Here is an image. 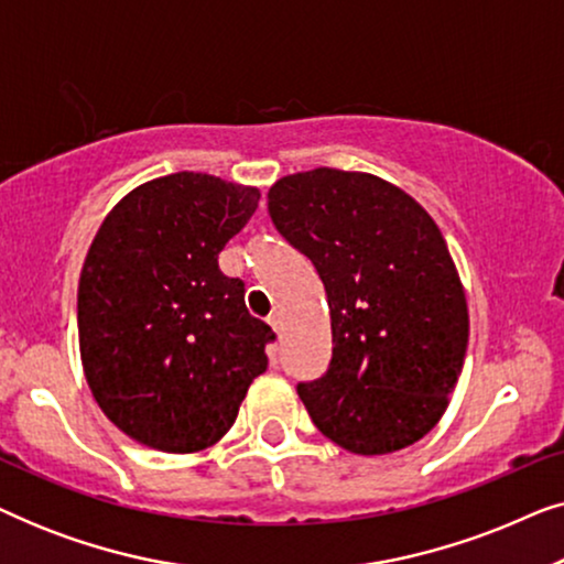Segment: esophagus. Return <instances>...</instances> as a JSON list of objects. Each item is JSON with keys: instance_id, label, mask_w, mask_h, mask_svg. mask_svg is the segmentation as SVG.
I'll use <instances>...</instances> for the list:
<instances>
[{"instance_id": "1", "label": "esophagus", "mask_w": 564, "mask_h": 564, "mask_svg": "<svg viewBox=\"0 0 564 564\" xmlns=\"http://www.w3.org/2000/svg\"><path fill=\"white\" fill-rule=\"evenodd\" d=\"M269 326H272V330L276 336L282 334V323H280V318H276V315H272V318H269Z\"/></svg>"}]
</instances>
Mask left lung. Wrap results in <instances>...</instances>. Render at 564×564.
<instances>
[{"label":"left lung","mask_w":564,"mask_h":564,"mask_svg":"<svg viewBox=\"0 0 564 564\" xmlns=\"http://www.w3.org/2000/svg\"><path fill=\"white\" fill-rule=\"evenodd\" d=\"M269 215L328 297V369L297 384L313 423L361 457L415 444L442 421L469 338L465 288L434 218L380 176L328 166L276 180Z\"/></svg>","instance_id":"left-lung-1"}]
</instances>
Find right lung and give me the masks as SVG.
Returning a JSON list of instances; mask_svg holds the SVG:
<instances>
[{"label":"right lung","mask_w":564,"mask_h":564,"mask_svg":"<svg viewBox=\"0 0 564 564\" xmlns=\"http://www.w3.org/2000/svg\"><path fill=\"white\" fill-rule=\"evenodd\" d=\"M259 197L176 172L105 215L79 276V351L97 405L133 442L169 454L218 444L267 369L274 330L218 267Z\"/></svg>","instance_id":"1"}]
</instances>
